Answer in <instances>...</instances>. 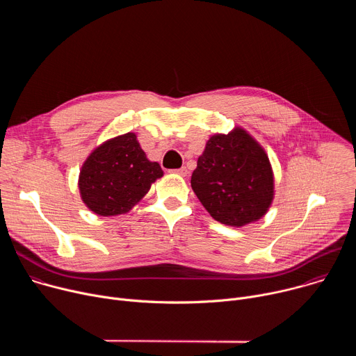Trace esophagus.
Wrapping results in <instances>:
<instances>
[{
    "instance_id": "34e87169",
    "label": "esophagus",
    "mask_w": 356,
    "mask_h": 356,
    "mask_svg": "<svg viewBox=\"0 0 356 356\" xmlns=\"http://www.w3.org/2000/svg\"><path fill=\"white\" fill-rule=\"evenodd\" d=\"M173 172H175L176 175H179V176H183V177H184V176H187V173H188L187 168H184V166H183V168H180V169H177V170H173Z\"/></svg>"
}]
</instances>
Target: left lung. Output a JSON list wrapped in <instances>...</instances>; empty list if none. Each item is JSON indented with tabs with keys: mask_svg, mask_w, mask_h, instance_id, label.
Listing matches in <instances>:
<instances>
[{
	"mask_svg": "<svg viewBox=\"0 0 356 356\" xmlns=\"http://www.w3.org/2000/svg\"><path fill=\"white\" fill-rule=\"evenodd\" d=\"M191 188L216 221L243 227L268 213L275 197L273 170L259 142L236 127L207 140Z\"/></svg>",
	"mask_w": 356,
	"mask_h": 356,
	"instance_id": "left-lung-1",
	"label": "left lung"
}]
</instances>
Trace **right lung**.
Instances as JSON below:
<instances>
[{"label":"right lung","mask_w":356,"mask_h":356,"mask_svg":"<svg viewBox=\"0 0 356 356\" xmlns=\"http://www.w3.org/2000/svg\"><path fill=\"white\" fill-rule=\"evenodd\" d=\"M163 176L158 162H150L136 135L128 132L97 146L79 175L84 204L94 214L111 217L128 213Z\"/></svg>","instance_id":"1"}]
</instances>
